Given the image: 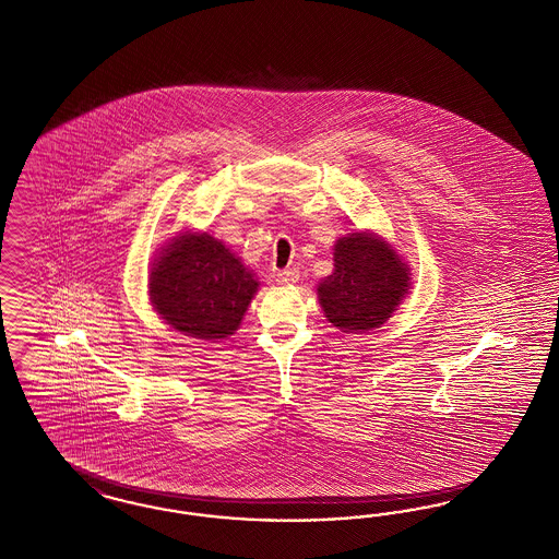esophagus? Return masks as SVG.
I'll return each instance as SVG.
<instances>
[{"label": "esophagus", "instance_id": "esophagus-1", "mask_svg": "<svg viewBox=\"0 0 559 559\" xmlns=\"http://www.w3.org/2000/svg\"><path fill=\"white\" fill-rule=\"evenodd\" d=\"M274 281H276L278 285H295V283L299 281V270H278V272L274 274Z\"/></svg>", "mask_w": 559, "mask_h": 559}]
</instances>
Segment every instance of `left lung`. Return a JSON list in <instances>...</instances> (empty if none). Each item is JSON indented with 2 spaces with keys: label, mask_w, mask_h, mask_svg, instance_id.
<instances>
[{
  "label": "left lung",
  "mask_w": 559,
  "mask_h": 559,
  "mask_svg": "<svg viewBox=\"0 0 559 559\" xmlns=\"http://www.w3.org/2000/svg\"><path fill=\"white\" fill-rule=\"evenodd\" d=\"M335 270L318 283L326 320L343 333L382 326L409 290V269L374 233L356 230L336 239Z\"/></svg>",
  "instance_id": "obj_1"
}]
</instances>
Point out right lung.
<instances>
[{
  "instance_id": "add662e5",
  "label": "right lung",
  "mask_w": 559,
  "mask_h": 559,
  "mask_svg": "<svg viewBox=\"0 0 559 559\" xmlns=\"http://www.w3.org/2000/svg\"><path fill=\"white\" fill-rule=\"evenodd\" d=\"M260 283L207 233H180L162 247L150 272V299L182 335L216 341L233 335Z\"/></svg>"
}]
</instances>
